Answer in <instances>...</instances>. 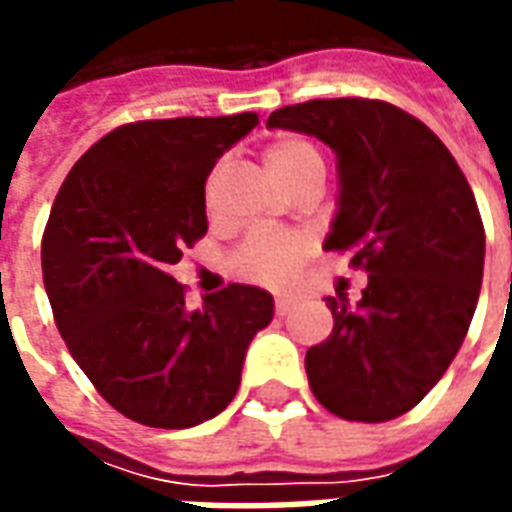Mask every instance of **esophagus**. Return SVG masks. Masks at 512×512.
I'll return each instance as SVG.
<instances>
[{
	"label": "esophagus",
	"mask_w": 512,
	"mask_h": 512,
	"mask_svg": "<svg viewBox=\"0 0 512 512\" xmlns=\"http://www.w3.org/2000/svg\"><path fill=\"white\" fill-rule=\"evenodd\" d=\"M296 304H299V296H277V304H274V307H277V315H288Z\"/></svg>",
	"instance_id": "esophagus-1"
}]
</instances>
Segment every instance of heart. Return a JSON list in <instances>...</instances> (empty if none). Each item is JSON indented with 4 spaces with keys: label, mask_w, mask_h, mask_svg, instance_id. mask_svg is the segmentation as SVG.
<instances>
[{
    "label": "heart",
    "mask_w": 512,
    "mask_h": 512,
    "mask_svg": "<svg viewBox=\"0 0 512 512\" xmlns=\"http://www.w3.org/2000/svg\"><path fill=\"white\" fill-rule=\"evenodd\" d=\"M263 158H266L271 178L277 183L293 178L301 169L323 164L321 153L299 136L277 139L274 145H268ZM304 255H307V241L301 235L268 230V233L249 235L244 244L238 246L230 266L238 277L252 279L260 285H282L299 271Z\"/></svg>",
    "instance_id": "heart-1"
}]
</instances>
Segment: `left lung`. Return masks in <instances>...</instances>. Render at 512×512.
Returning a JSON list of instances; mask_svg holds the SVG:
<instances>
[{"instance_id": "left-lung-1", "label": "left lung", "mask_w": 512, "mask_h": 512, "mask_svg": "<svg viewBox=\"0 0 512 512\" xmlns=\"http://www.w3.org/2000/svg\"><path fill=\"white\" fill-rule=\"evenodd\" d=\"M268 128L337 156V211L323 249L351 252L367 288L329 296L334 329L304 359L312 395L351 422H386L428 395L469 332L485 230L461 167L422 120L384 101L282 106Z\"/></svg>"}]
</instances>
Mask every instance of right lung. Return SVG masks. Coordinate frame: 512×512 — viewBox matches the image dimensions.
<instances>
[{
  "label": "right lung",
  "mask_w": 512,
  "mask_h": 512,
  "mask_svg": "<svg viewBox=\"0 0 512 512\" xmlns=\"http://www.w3.org/2000/svg\"><path fill=\"white\" fill-rule=\"evenodd\" d=\"M255 112L131 123L68 172L43 233V285L68 351L109 406L147 428H194L230 406L274 296L227 285L189 310L169 277L208 233L205 180Z\"/></svg>",
  "instance_id": "1"
}]
</instances>
